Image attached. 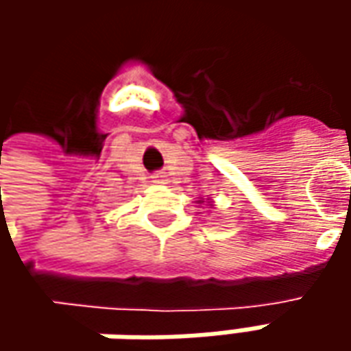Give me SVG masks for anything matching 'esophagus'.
Returning <instances> with one entry per match:
<instances>
[{
    "instance_id": "obj_1",
    "label": "esophagus",
    "mask_w": 351,
    "mask_h": 351,
    "mask_svg": "<svg viewBox=\"0 0 351 351\" xmlns=\"http://www.w3.org/2000/svg\"><path fill=\"white\" fill-rule=\"evenodd\" d=\"M164 182H166V180H164V176H162V173H156L154 183H164Z\"/></svg>"
}]
</instances>
